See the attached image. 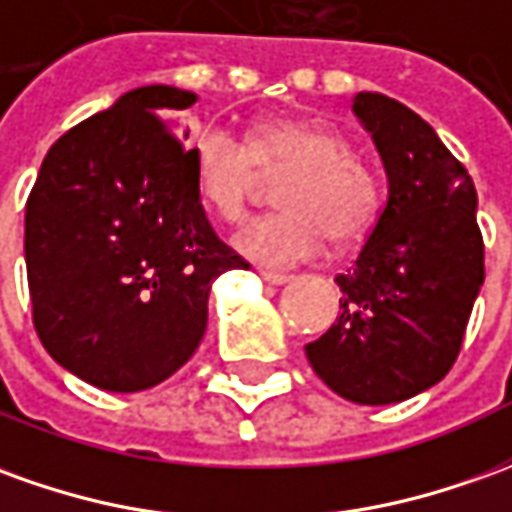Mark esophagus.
Returning a JSON list of instances; mask_svg holds the SVG:
<instances>
[{
  "label": "esophagus",
  "instance_id": "1",
  "mask_svg": "<svg viewBox=\"0 0 512 512\" xmlns=\"http://www.w3.org/2000/svg\"><path fill=\"white\" fill-rule=\"evenodd\" d=\"M262 278L267 284H273V287H281V284L292 281V276H287V273H273V270H262Z\"/></svg>",
  "mask_w": 512,
  "mask_h": 512
}]
</instances>
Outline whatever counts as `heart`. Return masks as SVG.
I'll use <instances>...</instances> for the list:
<instances>
[{
  "label": "heart",
  "mask_w": 512,
  "mask_h": 512,
  "mask_svg": "<svg viewBox=\"0 0 512 512\" xmlns=\"http://www.w3.org/2000/svg\"><path fill=\"white\" fill-rule=\"evenodd\" d=\"M256 169L278 178L284 211L248 222L234 236L236 250L264 267L309 262L326 239L351 248L373 231L382 214V186L354 153L351 139L309 119H264L245 142L225 130H206L192 147L197 200L222 222L248 214Z\"/></svg>",
  "instance_id": "b5f03b06"
}]
</instances>
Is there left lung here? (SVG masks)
I'll return each instance as SVG.
<instances>
[{"mask_svg": "<svg viewBox=\"0 0 512 512\" xmlns=\"http://www.w3.org/2000/svg\"><path fill=\"white\" fill-rule=\"evenodd\" d=\"M354 114L382 155L387 200L351 270L334 278L340 317L306 359L337 396L379 407L451 370L485 281V245L474 181L432 125L376 91H359Z\"/></svg>", "mask_w": 512, "mask_h": 512, "instance_id": "left-lung-1", "label": "left lung"}]
</instances>
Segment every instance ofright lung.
<instances>
[{
  "instance_id": "1",
  "label": "right lung",
  "mask_w": 512,
  "mask_h": 512,
  "mask_svg": "<svg viewBox=\"0 0 512 512\" xmlns=\"http://www.w3.org/2000/svg\"><path fill=\"white\" fill-rule=\"evenodd\" d=\"M195 100L133 88L49 147L27 197L38 340L100 390L139 393L183 368L206 334L211 281L248 267L206 220L172 122Z\"/></svg>"
}]
</instances>
